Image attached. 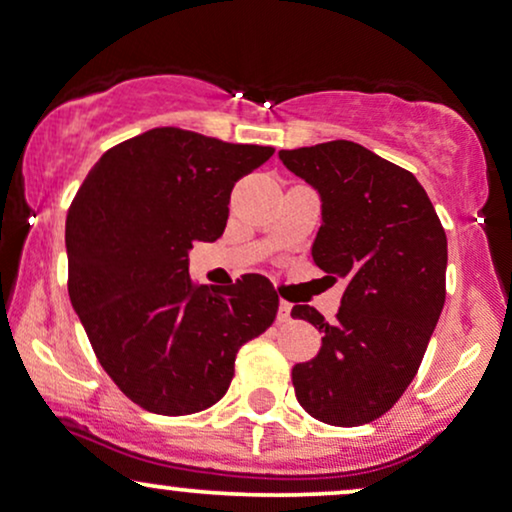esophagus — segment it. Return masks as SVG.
I'll return each instance as SVG.
<instances>
[{
  "instance_id": "obj_1",
  "label": "esophagus",
  "mask_w": 512,
  "mask_h": 512,
  "mask_svg": "<svg viewBox=\"0 0 512 512\" xmlns=\"http://www.w3.org/2000/svg\"><path fill=\"white\" fill-rule=\"evenodd\" d=\"M292 318V304L289 301H280V311H277V323H289Z\"/></svg>"
}]
</instances>
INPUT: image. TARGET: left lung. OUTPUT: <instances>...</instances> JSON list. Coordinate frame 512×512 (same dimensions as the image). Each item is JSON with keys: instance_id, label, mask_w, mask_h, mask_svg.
Here are the masks:
<instances>
[{"instance_id": "left-lung-1", "label": "left lung", "mask_w": 512, "mask_h": 512, "mask_svg": "<svg viewBox=\"0 0 512 512\" xmlns=\"http://www.w3.org/2000/svg\"><path fill=\"white\" fill-rule=\"evenodd\" d=\"M280 159L318 189L313 263L346 285L332 323L311 306L292 308L323 332L318 356L294 365L296 399L327 425H365L418 375L446 301V232L415 175L361 144L282 149Z\"/></svg>"}]
</instances>
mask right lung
<instances>
[{
	"instance_id": "add662e5",
	"label": "right lung",
	"mask_w": 512,
	"mask_h": 512,
	"mask_svg": "<svg viewBox=\"0 0 512 512\" xmlns=\"http://www.w3.org/2000/svg\"><path fill=\"white\" fill-rule=\"evenodd\" d=\"M273 147L154 128L94 163L66 216L68 296L102 368L149 413H199L225 396L242 344L273 325L263 275L194 285L189 249L223 235L235 182Z\"/></svg>"
}]
</instances>
